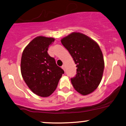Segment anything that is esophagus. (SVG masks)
<instances>
[{
  "instance_id": "obj_1",
  "label": "esophagus",
  "mask_w": 126,
  "mask_h": 126,
  "mask_svg": "<svg viewBox=\"0 0 126 126\" xmlns=\"http://www.w3.org/2000/svg\"><path fill=\"white\" fill-rule=\"evenodd\" d=\"M62 69H63V70H65V66H64V64H63V65L62 66Z\"/></svg>"
}]
</instances>
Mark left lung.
<instances>
[{
  "label": "left lung",
  "mask_w": 126,
  "mask_h": 126,
  "mask_svg": "<svg viewBox=\"0 0 126 126\" xmlns=\"http://www.w3.org/2000/svg\"><path fill=\"white\" fill-rule=\"evenodd\" d=\"M77 64V74L71 78L73 87L87 95L99 86L104 70L103 54L98 44L87 36L72 33L61 40Z\"/></svg>",
  "instance_id": "left-lung-1"
}]
</instances>
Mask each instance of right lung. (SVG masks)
Returning <instances> with one entry per match:
<instances>
[{
  "instance_id": "add662e5",
  "label": "right lung",
  "mask_w": 126,
  "mask_h": 126,
  "mask_svg": "<svg viewBox=\"0 0 126 126\" xmlns=\"http://www.w3.org/2000/svg\"><path fill=\"white\" fill-rule=\"evenodd\" d=\"M54 41L52 38L38 36L27 45L22 54L21 72L23 79L34 94L41 97L50 96L56 90L64 73L47 52Z\"/></svg>"
}]
</instances>
